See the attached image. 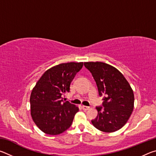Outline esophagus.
I'll return each mask as SVG.
<instances>
[{"label":"esophagus","instance_id":"1","mask_svg":"<svg viewBox=\"0 0 156 156\" xmlns=\"http://www.w3.org/2000/svg\"><path fill=\"white\" fill-rule=\"evenodd\" d=\"M82 109H83L84 111H87L90 109V107H87V106H82Z\"/></svg>","mask_w":156,"mask_h":156}]
</instances>
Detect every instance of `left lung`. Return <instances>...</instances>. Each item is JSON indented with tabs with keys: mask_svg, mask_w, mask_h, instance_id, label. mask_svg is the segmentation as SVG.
I'll use <instances>...</instances> for the list:
<instances>
[{
	"mask_svg": "<svg viewBox=\"0 0 156 156\" xmlns=\"http://www.w3.org/2000/svg\"><path fill=\"white\" fill-rule=\"evenodd\" d=\"M84 65L96 81L102 107H96L98 115L91 123L100 131L114 132L127 122L133 110L134 95L130 84L117 69L102 62Z\"/></svg>",
	"mask_w": 156,
	"mask_h": 156,
	"instance_id": "8db88e82",
	"label": "left lung"
}]
</instances>
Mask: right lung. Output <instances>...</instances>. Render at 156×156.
Returning a JSON list of instances; mask_svg holds the SVG:
<instances>
[{"mask_svg": "<svg viewBox=\"0 0 156 156\" xmlns=\"http://www.w3.org/2000/svg\"><path fill=\"white\" fill-rule=\"evenodd\" d=\"M83 62H67L54 66L44 72L30 96L31 115L41 130L49 135H58L72 125L79 109L62 96L69 92L70 84Z\"/></svg>", "mask_w": 156, "mask_h": 156, "instance_id": "1", "label": "right lung"}]
</instances>
